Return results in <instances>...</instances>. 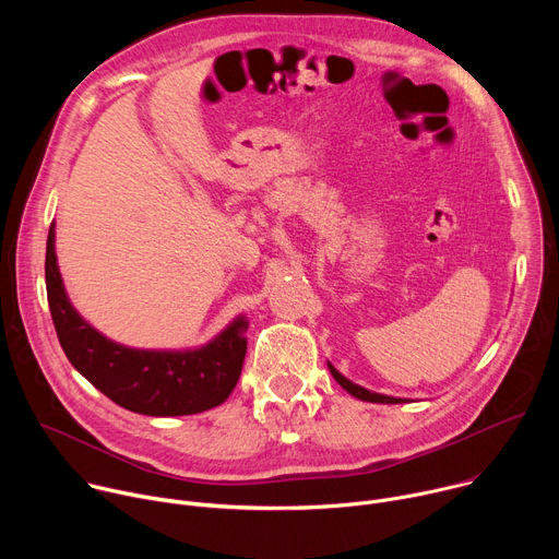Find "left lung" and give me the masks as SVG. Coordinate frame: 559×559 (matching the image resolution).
Returning a JSON list of instances; mask_svg holds the SVG:
<instances>
[{"label":"left lung","instance_id":"obj_1","mask_svg":"<svg viewBox=\"0 0 559 559\" xmlns=\"http://www.w3.org/2000/svg\"><path fill=\"white\" fill-rule=\"evenodd\" d=\"M334 380L347 391L352 393L354 397H358V401H365V403H380V405H401V403H407V397H393V395H384V393H378V391H369L356 382H352L349 378H345L332 362H328Z\"/></svg>","mask_w":559,"mask_h":559}]
</instances>
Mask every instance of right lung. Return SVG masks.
<instances>
[{
  "label": "right lung",
  "mask_w": 559,
  "mask_h": 559,
  "mask_svg": "<svg viewBox=\"0 0 559 559\" xmlns=\"http://www.w3.org/2000/svg\"><path fill=\"white\" fill-rule=\"evenodd\" d=\"M46 292L57 338L70 365L119 407L154 416H192L218 407L234 391L248 352V316L238 313L201 347L139 349L110 341L70 302L55 252L46 243Z\"/></svg>",
  "instance_id": "obj_1"
}]
</instances>
